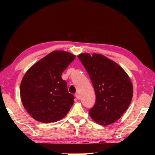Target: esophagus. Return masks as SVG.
<instances>
[{
  "label": "esophagus",
  "mask_w": 155,
  "mask_h": 155,
  "mask_svg": "<svg viewBox=\"0 0 155 155\" xmlns=\"http://www.w3.org/2000/svg\"><path fill=\"white\" fill-rule=\"evenodd\" d=\"M75 96H76V98H77L78 100L80 99V95H79V94H78V93L76 94H75Z\"/></svg>",
  "instance_id": "34e87169"
}]
</instances>
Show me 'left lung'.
<instances>
[{"label":"left lung","instance_id":"left-lung-1","mask_svg":"<svg viewBox=\"0 0 155 155\" xmlns=\"http://www.w3.org/2000/svg\"><path fill=\"white\" fill-rule=\"evenodd\" d=\"M90 75L96 93V103L89 114L101 125L111 124L127 111L133 87L123 68L102 54L82 53L78 56Z\"/></svg>","mask_w":155,"mask_h":155}]
</instances>
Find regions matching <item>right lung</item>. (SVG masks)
Listing matches in <instances>:
<instances>
[{
    "label": "right lung",
    "mask_w": 155,
    "mask_h": 155,
    "mask_svg": "<svg viewBox=\"0 0 155 155\" xmlns=\"http://www.w3.org/2000/svg\"><path fill=\"white\" fill-rule=\"evenodd\" d=\"M74 58L70 52L53 51L25 73L20 84L21 101L37 121L46 124L57 122L71 108L74 96L68 92L61 74Z\"/></svg>",
    "instance_id": "add662e5"
}]
</instances>
